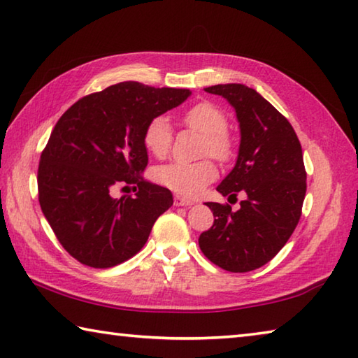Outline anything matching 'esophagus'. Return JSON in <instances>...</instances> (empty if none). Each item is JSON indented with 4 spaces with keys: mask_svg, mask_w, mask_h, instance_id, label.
Segmentation results:
<instances>
[{
    "mask_svg": "<svg viewBox=\"0 0 358 358\" xmlns=\"http://www.w3.org/2000/svg\"><path fill=\"white\" fill-rule=\"evenodd\" d=\"M173 203L177 205V207H191V205L194 203L191 199H186V197H183V196H175L173 197Z\"/></svg>",
    "mask_w": 358,
    "mask_h": 358,
    "instance_id": "obj_1",
    "label": "esophagus"
}]
</instances>
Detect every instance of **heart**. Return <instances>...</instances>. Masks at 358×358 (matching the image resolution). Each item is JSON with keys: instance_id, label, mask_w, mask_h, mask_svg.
<instances>
[{"instance_id": "b5f03b06", "label": "heart", "mask_w": 358, "mask_h": 358, "mask_svg": "<svg viewBox=\"0 0 358 358\" xmlns=\"http://www.w3.org/2000/svg\"><path fill=\"white\" fill-rule=\"evenodd\" d=\"M185 121L189 128L205 136L203 151L216 159H227L232 151V143L227 136L229 121L220 107L210 102H201L185 113ZM143 143L151 155L164 157L172 145V126L164 115L150 120L143 131ZM217 171L208 159L197 162L172 161L159 166L155 171V180L181 196H197L205 186L216 178Z\"/></svg>"}]
</instances>
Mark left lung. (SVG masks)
<instances>
[{
  "mask_svg": "<svg viewBox=\"0 0 358 358\" xmlns=\"http://www.w3.org/2000/svg\"><path fill=\"white\" fill-rule=\"evenodd\" d=\"M205 92L222 96L240 126L237 162L216 191L229 197L241 191L246 197L237 211L207 202L215 222L199 246L215 265L245 273L270 262L300 221L306 194L301 145L287 118L256 90L226 83Z\"/></svg>",
  "mask_w": 358,
  "mask_h": 358,
  "instance_id": "1",
  "label": "left lung"
}]
</instances>
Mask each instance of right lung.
<instances>
[{
  "instance_id": "add662e5",
  "label": "right lung",
  "mask_w": 358,
  "mask_h": 358,
  "mask_svg": "<svg viewBox=\"0 0 358 358\" xmlns=\"http://www.w3.org/2000/svg\"><path fill=\"white\" fill-rule=\"evenodd\" d=\"M189 96V90L121 82L78 99L58 120L41 155L39 203L78 262L110 268L131 259L172 207V192L141 175L148 164L143 131ZM124 184L136 185L135 196L112 198Z\"/></svg>"
}]
</instances>
